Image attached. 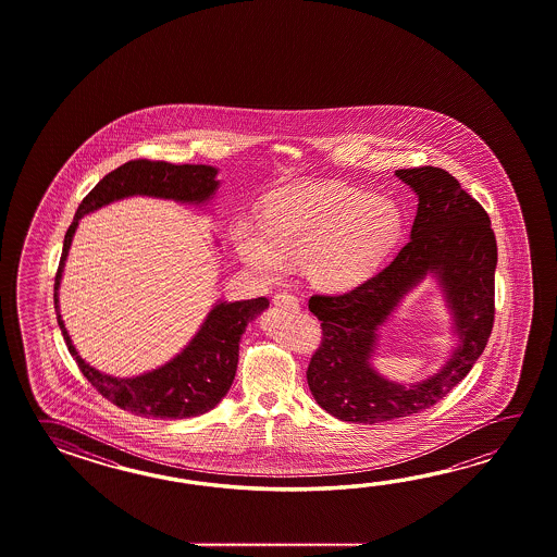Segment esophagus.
<instances>
[{
    "instance_id": "34e87169",
    "label": "esophagus",
    "mask_w": 557,
    "mask_h": 557,
    "mask_svg": "<svg viewBox=\"0 0 557 557\" xmlns=\"http://www.w3.org/2000/svg\"><path fill=\"white\" fill-rule=\"evenodd\" d=\"M274 307L298 308V298L293 293H278L273 298Z\"/></svg>"
}]
</instances>
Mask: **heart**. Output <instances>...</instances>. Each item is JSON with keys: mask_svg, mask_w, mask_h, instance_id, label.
I'll return each mask as SVG.
<instances>
[{"mask_svg": "<svg viewBox=\"0 0 557 557\" xmlns=\"http://www.w3.org/2000/svg\"><path fill=\"white\" fill-rule=\"evenodd\" d=\"M403 233L394 202L374 193L319 183L274 193L262 223L243 219L233 238L240 257L264 278L278 281L307 264L310 281L348 290L376 273Z\"/></svg>", "mask_w": 557, "mask_h": 557, "instance_id": "obj_1", "label": "heart"}]
</instances>
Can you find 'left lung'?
Here are the masks:
<instances>
[{"label": "left lung", "instance_id": "left-lung-1", "mask_svg": "<svg viewBox=\"0 0 557 557\" xmlns=\"http://www.w3.org/2000/svg\"><path fill=\"white\" fill-rule=\"evenodd\" d=\"M418 195L410 240L380 273L343 295H312L322 338L310 358L308 388L320 408L344 422L376 424L418 414L466 379L494 329L497 245L484 207L440 166L400 169ZM428 270L449 296L461 346L436 377L414 387L380 380L367 360L375 331Z\"/></svg>", "mask_w": 557, "mask_h": 557}]
</instances>
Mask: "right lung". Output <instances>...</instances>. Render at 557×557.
Instances as JSON below:
<instances>
[{
	"instance_id": "add662e5",
	"label": "right lung",
	"mask_w": 557,
	"mask_h": 557,
	"mask_svg": "<svg viewBox=\"0 0 557 557\" xmlns=\"http://www.w3.org/2000/svg\"><path fill=\"white\" fill-rule=\"evenodd\" d=\"M214 177V166L171 165L165 161L135 159L101 178L79 205L73 223L65 233L60 267L53 284L55 310L60 308L58 288L61 271L67 259V250L72 247L73 233L84 214L131 195H149L181 202L207 201L219 187V181ZM267 307V296L237 302H219L202 322L201 331L197 332V336L181 355L166 362L165 367L135 379H113L89 367L75 352L72 338L63 326L60 310L58 324L82 374L103 398L131 414L175 420L205 414L221 403L235 380L240 334L245 332L250 320Z\"/></svg>"
}]
</instances>
